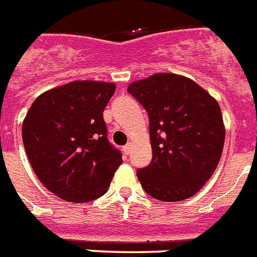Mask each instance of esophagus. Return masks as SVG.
<instances>
[{
  "label": "esophagus",
  "instance_id": "34e87169",
  "mask_svg": "<svg viewBox=\"0 0 257 257\" xmlns=\"http://www.w3.org/2000/svg\"><path fill=\"white\" fill-rule=\"evenodd\" d=\"M124 152L127 153V155H128V153H130V151H131V143H127L126 146H124Z\"/></svg>",
  "mask_w": 257,
  "mask_h": 257
}]
</instances>
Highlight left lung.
Wrapping results in <instances>:
<instances>
[{"mask_svg":"<svg viewBox=\"0 0 257 257\" xmlns=\"http://www.w3.org/2000/svg\"><path fill=\"white\" fill-rule=\"evenodd\" d=\"M127 91L150 117L152 161L137 175L157 200L194 196L216 170L225 143L220 105L187 76L157 72L133 82Z\"/></svg>","mask_w":257,"mask_h":257,"instance_id":"obj_1","label":"left lung"}]
</instances>
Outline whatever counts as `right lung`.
<instances>
[{
  "label": "right lung",
  "instance_id": "right-lung-1",
  "mask_svg": "<svg viewBox=\"0 0 257 257\" xmlns=\"http://www.w3.org/2000/svg\"><path fill=\"white\" fill-rule=\"evenodd\" d=\"M115 84L74 80L45 91L22 124L26 153L35 174L56 196L87 203L107 191L122 164L109 144L102 111Z\"/></svg>",
  "mask_w": 257,
  "mask_h": 257
}]
</instances>
